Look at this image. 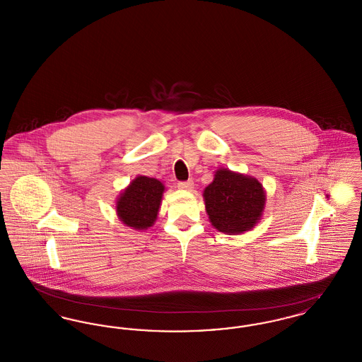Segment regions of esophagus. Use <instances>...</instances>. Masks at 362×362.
<instances>
[{"instance_id":"34e87169","label":"esophagus","mask_w":362,"mask_h":362,"mask_svg":"<svg viewBox=\"0 0 362 362\" xmlns=\"http://www.w3.org/2000/svg\"><path fill=\"white\" fill-rule=\"evenodd\" d=\"M194 186V182L192 180H185V182H179L177 183V187L182 189H191Z\"/></svg>"}]
</instances>
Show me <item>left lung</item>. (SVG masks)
<instances>
[{
  "label": "left lung",
  "mask_w": 362,
  "mask_h": 362,
  "mask_svg": "<svg viewBox=\"0 0 362 362\" xmlns=\"http://www.w3.org/2000/svg\"><path fill=\"white\" fill-rule=\"evenodd\" d=\"M211 225L228 235L250 230L264 207V191L255 177L221 168L204 191Z\"/></svg>",
  "instance_id": "8db88e82"
}]
</instances>
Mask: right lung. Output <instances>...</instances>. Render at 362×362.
Masks as SVG:
<instances>
[{
	"label": "right lung",
	"mask_w": 362,
	"mask_h": 362,
	"mask_svg": "<svg viewBox=\"0 0 362 362\" xmlns=\"http://www.w3.org/2000/svg\"><path fill=\"white\" fill-rule=\"evenodd\" d=\"M164 186L160 180L137 176L117 202V213L123 224L134 229H148L157 218Z\"/></svg>",
	"instance_id": "add662e5"
}]
</instances>
